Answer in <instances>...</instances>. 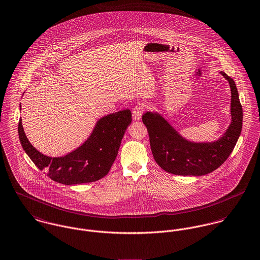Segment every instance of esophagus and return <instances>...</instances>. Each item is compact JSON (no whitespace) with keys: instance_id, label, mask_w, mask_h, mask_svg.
Returning <instances> with one entry per match:
<instances>
[{"instance_id":"1","label":"esophagus","mask_w":260,"mask_h":260,"mask_svg":"<svg viewBox=\"0 0 260 260\" xmlns=\"http://www.w3.org/2000/svg\"><path fill=\"white\" fill-rule=\"evenodd\" d=\"M144 111H145V108H144L143 104H138L134 110H133V116H134V119L135 120H139L142 118V116L144 115Z\"/></svg>"}]
</instances>
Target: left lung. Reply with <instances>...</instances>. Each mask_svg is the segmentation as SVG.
I'll use <instances>...</instances> for the list:
<instances>
[{"label":"left lung","instance_id":"1","mask_svg":"<svg viewBox=\"0 0 260 260\" xmlns=\"http://www.w3.org/2000/svg\"><path fill=\"white\" fill-rule=\"evenodd\" d=\"M231 90V123L223 136L212 143H192L183 139L157 113L143 116L150 148L156 164L176 175H204L218 169L231 155L242 128V107L234 81L225 73Z\"/></svg>","mask_w":260,"mask_h":260}]
</instances>
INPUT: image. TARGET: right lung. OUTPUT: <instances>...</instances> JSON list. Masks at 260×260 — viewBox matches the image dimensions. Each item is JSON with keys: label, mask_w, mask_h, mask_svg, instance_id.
I'll list each match as a JSON object with an SVG mask.
<instances>
[{"label": "right lung", "mask_w": 260, "mask_h": 260, "mask_svg": "<svg viewBox=\"0 0 260 260\" xmlns=\"http://www.w3.org/2000/svg\"><path fill=\"white\" fill-rule=\"evenodd\" d=\"M132 122L129 110L103 116L98 120L87 141L74 151L60 157L44 155L27 139L22 119L18 132L21 144L36 167L62 184L96 181L110 172L126 127Z\"/></svg>", "instance_id": "1"}]
</instances>
